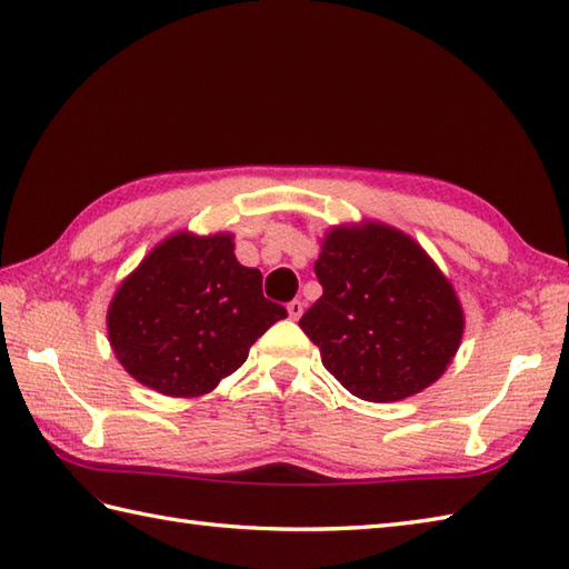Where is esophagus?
Wrapping results in <instances>:
<instances>
[{
  "label": "esophagus",
  "mask_w": 569,
  "mask_h": 569,
  "mask_svg": "<svg viewBox=\"0 0 569 569\" xmlns=\"http://www.w3.org/2000/svg\"><path fill=\"white\" fill-rule=\"evenodd\" d=\"M302 310H306V306H302L300 300H290V302H288V315H290V320H300V317H302Z\"/></svg>",
  "instance_id": "obj_1"
}]
</instances>
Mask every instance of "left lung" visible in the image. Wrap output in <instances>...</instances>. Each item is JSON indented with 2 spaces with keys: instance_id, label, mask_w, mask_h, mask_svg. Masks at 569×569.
<instances>
[{
  "instance_id": "obj_1",
  "label": "left lung",
  "mask_w": 569,
  "mask_h": 569,
  "mask_svg": "<svg viewBox=\"0 0 569 569\" xmlns=\"http://www.w3.org/2000/svg\"><path fill=\"white\" fill-rule=\"evenodd\" d=\"M315 273L322 298L300 317V329L351 395L398 402L443 376L466 315L417 240L378 220L335 224Z\"/></svg>"
}]
</instances>
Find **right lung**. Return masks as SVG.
Masks as SVG:
<instances>
[{"label":"right lung","mask_w":569,"mask_h":569,"mask_svg":"<svg viewBox=\"0 0 569 569\" xmlns=\"http://www.w3.org/2000/svg\"><path fill=\"white\" fill-rule=\"evenodd\" d=\"M288 312L261 293V271L234 257L232 232L169 234L118 286L106 312L126 371L169 398H198L240 368Z\"/></svg>","instance_id":"add662e5"}]
</instances>
